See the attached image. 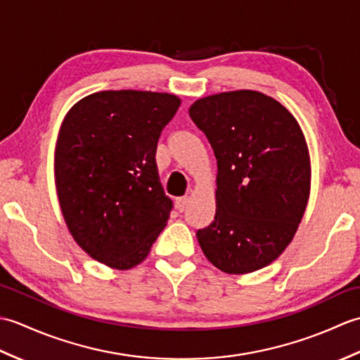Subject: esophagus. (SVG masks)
<instances>
[{
	"instance_id": "obj_1",
	"label": "esophagus",
	"mask_w": 360,
	"mask_h": 360,
	"mask_svg": "<svg viewBox=\"0 0 360 360\" xmlns=\"http://www.w3.org/2000/svg\"><path fill=\"white\" fill-rule=\"evenodd\" d=\"M187 204H188V198L187 196L176 198V207H178L179 212H184L187 209Z\"/></svg>"
}]
</instances>
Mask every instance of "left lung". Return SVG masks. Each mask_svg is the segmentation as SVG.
Returning <instances> with one entry per match:
<instances>
[{"mask_svg": "<svg viewBox=\"0 0 360 360\" xmlns=\"http://www.w3.org/2000/svg\"><path fill=\"white\" fill-rule=\"evenodd\" d=\"M218 162L217 213L196 232L209 262L227 274L271 264L288 248L307 209L311 164L295 117L258 91H231L188 110Z\"/></svg>", "mask_w": 360, "mask_h": 360, "instance_id": "obj_1", "label": "left lung"}]
</instances>
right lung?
I'll return each mask as SVG.
<instances>
[{
    "label": "right lung",
    "mask_w": 360,
    "mask_h": 360,
    "mask_svg": "<svg viewBox=\"0 0 360 360\" xmlns=\"http://www.w3.org/2000/svg\"><path fill=\"white\" fill-rule=\"evenodd\" d=\"M181 98L151 91H101L75 103L60 128L56 184L79 246L114 269L147 258L173 201L156 165L159 136Z\"/></svg>",
    "instance_id": "right-lung-1"
}]
</instances>
